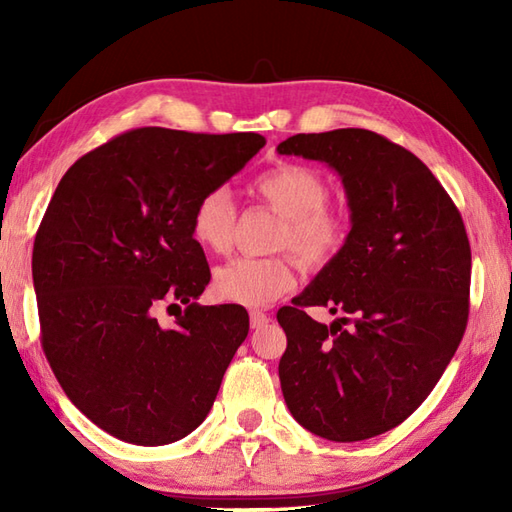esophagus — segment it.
Here are the masks:
<instances>
[{
	"label": "esophagus",
	"mask_w": 512,
	"mask_h": 512,
	"mask_svg": "<svg viewBox=\"0 0 512 512\" xmlns=\"http://www.w3.org/2000/svg\"><path fill=\"white\" fill-rule=\"evenodd\" d=\"M270 321V317L266 312H259V310H253L250 312V328H264V325Z\"/></svg>",
	"instance_id": "obj_1"
}]
</instances>
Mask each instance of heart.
I'll return each mask as SVG.
<instances>
[{
    "label": "heart",
    "instance_id": "obj_1",
    "mask_svg": "<svg viewBox=\"0 0 512 512\" xmlns=\"http://www.w3.org/2000/svg\"><path fill=\"white\" fill-rule=\"evenodd\" d=\"M255 198L279 215L273 246L290 250L306 268H323L341 253L347 224L328 209L330 187L317 171L286 162L268 169L250 184ZM235 231V202L224 187L200 195L191 213V237L209 253H228ZM295 286L290 259L237 257L215 270L217 299L246 308H264Z\"/></svg>",
    "mask_w": 512,
    "mask_h": 512
}]
</instances>
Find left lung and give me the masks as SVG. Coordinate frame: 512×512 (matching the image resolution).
<instances>
[{
	"label": "left lung",
	"mask_w": 512,
	"mask_h": 512,
	"mask_svg": "<svg viewBox=\"0 0 512 512\" xmlns=\"http://www.w3.org/2000/svg\"><path fill=\"white\" fill-rule=\"evenodd\" d=\"M281 156L325 162L350 206L345 246L277 321L286 405L303 429L358 442L398 427L436 387L469 319L471 246L458 206L416 158L369 129L297 134ZM310 305L341 311L330 326Z\"/></svg>",
	"instance_id": "8db88e82"
}]
</instances>
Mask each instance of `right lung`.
Here are the masks:
<instances>
[{
    "instance_id": "1",
    "label": "right lung",
    "mask_w": 512,
    "mask_h": 512,
    "mask_svg": "<svg viewBox=\"0 0 512 512\" xmlns=\"http://www.w3.org/2000/svg\"><path fill=\"white\" fill-rule=\"evenodd\" d=\"M264 145L140 127L76 160L54 191L32 250L41 345L65 396L110 436L162 447L209 416L248 312L198 303L211 270L191 213ZM162 305L179 308L171 329Z\"/></svg>"
}]
</instances>
